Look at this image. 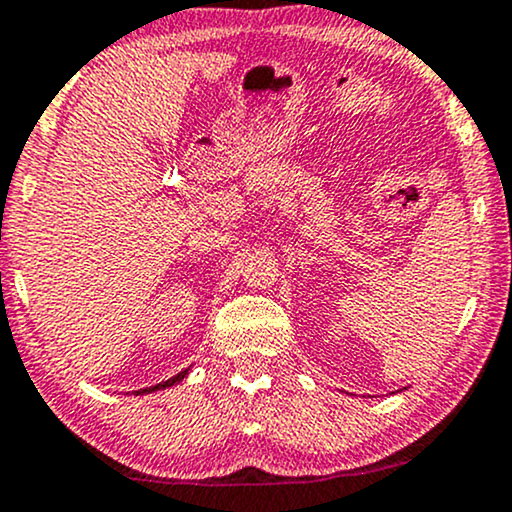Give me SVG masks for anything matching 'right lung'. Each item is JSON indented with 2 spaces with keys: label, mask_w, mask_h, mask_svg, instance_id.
Returning a JSON list of instances; mask_svg holds the SVG:
<instances>
[{
  "label": "right lung",
  "mask_w": 512,
  "mask_h": 512,
  "mask_svg": "<svg viewBox=\"0 0 512 512\" xmlns=\"http://www.w3.org/2000/svg\"><path fill=\"white\" fill-rule=\"evenodd\" d=\"M189 370H182V372H178V375L175 377H170V380H166V382H159L156 384V387H149V389H140L137 391V394H149V391H156V389H166V387H173V384H178L180 380H185V375H187Z\"/></svg>",
  "instance_id": "right-lung-1"
}]
</instances>
